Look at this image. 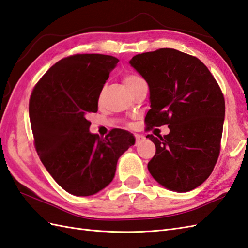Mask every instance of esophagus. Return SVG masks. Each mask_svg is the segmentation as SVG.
I'll list each match as a JSON object with an SVG mask.
<instances>
[{"label": "esophagus", "instance_id": "esophagus-1", "mask_svg": "<svg viewBox=\"0 0 248 248\" xmlns=\"http://www.w3.org/2000/svg\"><path fill=\"white\" fill-rule=\"evenodd\" d=\"M135 137H136V142H137V143L143 141L144 139H145L143 136H141V135H138V134H137V135H135Z\"/></svg>", "mask_w": 248, "mask_h": 248}]
</instances>
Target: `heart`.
Instances as JSON below:
<instances>
[{
    "mask_svg": "<svg viewBox=\"0 0 248 248\" xmlns=\"http://www.w3.org/2000/svg\"><path fill=\"white\" fill-rule=\"evenodd\" d=\"M124 83H125L126 87L128 88V90H130L132 88L137 87L138 85H140V84L144 83V80L137 75L130 74V75H126L124 77Z\"/></svg>",
    "mask_w": 248,
    "mask_h": 248,
    "instance_id": "1",
    "label": "heart"
}]
</instances>
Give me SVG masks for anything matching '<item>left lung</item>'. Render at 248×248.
<instances>
[{"mask_svg": "<svg viewBox=\"0 0 248 248\" xmlns=\"http://www.w3.org/2000/svg\"><path fill=\"white\" fill-rule=\"evenodd\" d=\"M129 64L148 84V129L168 125L170 130L146 136L155 145L150 174L170 190L195 189L220 154L225 101L218 83L198 58L172 48L137 54Z\"/></svg>", "mask_w": 248, "mask_h": 248, "instance_id": "8db88e82", "label": "left lung"}]
</instances>
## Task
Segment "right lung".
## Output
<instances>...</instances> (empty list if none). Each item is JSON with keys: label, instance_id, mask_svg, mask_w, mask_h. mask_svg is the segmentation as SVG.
Masks as SVG:
<instances>
[{"label": "right lung", "instance_id": "1", "mask_svg": "<svg viewBox=\"0 0 248 248\" xmlns=\"http://www.w3.org/2000/svg\"><path fill=\"white\" fill-rule=\"evenodd\" d=\"M119 60L98 53L60 60L34 86L29 118L34 146L54 181L69 194L87 197L109 184L121 155L135 144L127 130L105 138L89 131L90 112Z\"/></svg>", "mask_w": 248, "mask_h": 248}]
</instances>
